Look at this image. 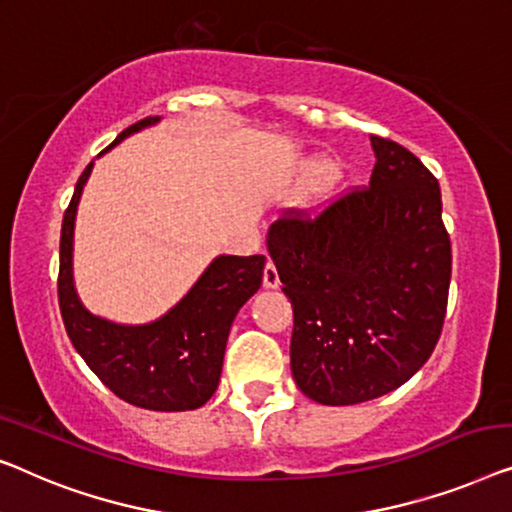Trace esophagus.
I'll return each instance as SVG.
<instances>
[{
	"mask_svg": "<svg viewBox=\"0 0 512 512\" xmlns=\"http://www.w3.org/2000/svg\"><path fill=\"white\" fill-rule=\"evenodd\" d=\"M280 285V278H278V269H276V264L271 262H266V266H264V287H278Z\"/></svg>",
	"mask_w": 512,
	"mask_h": 512,
	"instance_id": "obj_1",
	"label": "esophagus"
}]
</instances>
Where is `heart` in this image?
<instances>
[{
    "mask_svg": "<svg viewBox=\"0 0 512 512\" xmlns=\"http://www.w3.org/2000/svg\"><path fill=\"white\" fill-rule=\"evenodd\" d=\"M306 174H308V181H311L313 185H322V183H327V181H331V178H334L336 169L331 167L329 162L318 160V162H313L311 167H308Z\"/></svg>",
    "mask_w": 512,
    "mask_h": 512,
    "instance_id": "heart-1",
    "label": "heart"
}]
</instances>
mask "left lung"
Listing matches in <instances>:
<instances>
[{"label":"left lung","mask_w":512,"mask_h":512,"mask_svg":"<svg viewBox=\"0 0 512 512\" xmlns=\"http://www.w3.org/2000/svg\"><path fill=\"white\" fill-rule=\"evenodd\" d=\"M369 187L311 215L290 208L269 255L294 327L290 366L308 399L352 406L397 390L441 338L452 248L436 176L399 143L371 136Z\"/></svg>","instance_id":"8db88e82"}]
</instances>
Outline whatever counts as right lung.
<instances>
[{"mask_svg":"<svg viewBox=\"0 0 512 512\" xmlns=\"http://www.w3.org/2000/svg\"><path fill=\"white\" fill-rule=\"evenodd\" d=\"M157 120L134 122L106 150ZM90 171L92 162L78 178L60 234L57 299L71 343L115 397L132 406L164 413L204 406L218 390L236 313L262 285L266 257H215L192 290L150 325H115L97 318L78 299L71 273L76 206Z\"/></svg>","mask_w":512,"mask_h":512,"instance_id":"obj_1","label":"right lung"}]
</instances>
